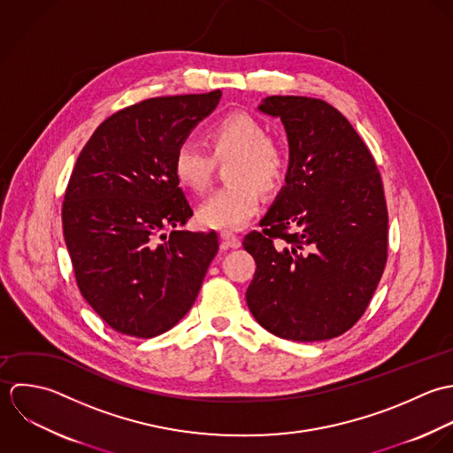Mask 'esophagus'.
<instances>
[{"mask_svg": "<svg viewBox=\"0 0 453 453\" xmlns=\"http://www.w3.org/2000/svg\"><path fill=\"white\" fill-rule=\"evenodd\" d=\"M220 240H222V249L224 250H229V249H240L242 247V242L238 236H234L233 233H227V231H222L220 233Z\"/></svg>", "mask_w": 453, "mask_h": 453, "instance_id": "1", "label": "esophagus"}]
</instances>
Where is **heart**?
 <instances>
[{
    "mask_svg": "<svg viewBox=\"0 0 453 453\" xmlns=\"http://www.w3.org/2000/svg\"><path fill=\"white\" fill-rule=\"evenodd\" d=\"M215 159L231 157L226 177L231 183L213 192L199 208L197 219L210 229H240L257 213L259 190L274 192L287 175L285 149L268 136L266 126L247 111H233L208 131ZM213 159L194 140H183L173 154V173L185 188L204 192L210 185Z\"/></svg>",
    "mask_w": 453,
    "mask_h": 453,
    "instance_id": "b5f03b06",
    "label": "heart"
}]
</instances>
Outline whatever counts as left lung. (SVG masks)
<instances>
[{"instance_id": "1", "label": "left lung", "mask_w": 453, "mask_h": 453, "mask_svg": "<svg viewBox=\"0 0 453 453\" xmlns=\"http://www.w3.org/2000/svg\"><path fill=\"white\" fill-rule=\"evenodd\" d=\"M259 110L281 119L290 163L263 231L243 240L257 265L247 304L278 338L331 340L364 315L387 265L381 177L357 131L329 103L270 96Z\"/></svg>"}]
</instances>
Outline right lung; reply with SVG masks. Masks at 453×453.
Here are the masks:
<instances>
[{
    "instance_id": "obj_1",
    "label": "right lung",
    "mask_w": 453,
    "mask_h": 453,
    "mask_svg": "<svg viewBox=\"0 0 453 453\" xmlns=\"http://www.w3.org/2000/svg\"><path fill=\"white\" fill-rule=\"evenodd\" d=\"M220 96L150 97L115 111L92 133L72 172L63 229L75 280L120 334L154 338L179 324L217 256L215 231L175 229L192 208L173 173V154Z\"/></svg>"
}]
</instances>
